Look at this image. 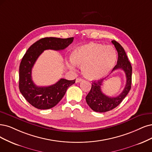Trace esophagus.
Instances as JSON below:
<instances>
[{
	"label": "esophagus",
	"mask_w": 152,
	"mask_h": 152,
	"mask_svg": "<svg viewBox=\"0 0 152 152\" xmlns=\"http://www.w3.org/2000/svg\"><path fill=\"white\" fill-rule=\"evenodd\" d=\"M81 81H83V79H82V78H81V77H78V78H77V79L76 80V83H80Z\"/></svg>",
	"instance_id": "obj_1"
}]
</instances>
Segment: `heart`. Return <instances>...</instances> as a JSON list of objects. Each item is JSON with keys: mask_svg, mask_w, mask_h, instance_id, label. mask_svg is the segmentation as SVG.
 I'll list each match as a JSON object with an SVG mask.
<instances>
[{"mask_svg": "<svg viewBox=\"0 0 152 152\" xmlns=\"http://www.w3.org/2000/svg\"><path fill=\"white\" fill-rule=\"evenodd\" d=\"M72 63L81 67L83 75L89 80L100 79L113 68L116 60L115 49L110 46L90 42L73 49L70 55ZM70 68L75 67L68 64Z\"/></svg>", "mask_w": 152, "mask_h": 152, "instance_id": "b5f03b06", "label": "heart"}]
</instances>
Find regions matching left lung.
<instances>
[{"mask_svg":"<svg viewBox=\"0 0 152 152\" xmlns=\"http://www.w3.org/2000/svg\"><path fill=\"white\" fill-rule=\"evenodd\" d=\"M111 42L114 44L118 55L117 64L112 71L116 69H122L124 71L126 75V83L124 89L116 97H109L102 93L101 86L102 85L103 79L98 80L97 81H94L92 83L91 90L86 97V101L89 107L93 111L99 113H104L116 108L126 97L131 89L132 65L128 59L124 49L121 45L115 40L111 41Z\"/></svg>","mask_w":152,"mask_h":152,"instance_id":"8db88e82","label":"left lung"}]
</instances>
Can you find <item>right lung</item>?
<instances>
[{"label":"right lung","mask_w":152,"mask_h":152,"mask_svg":"<svg viewBox=\"0 0 152 152\" xmlns=\"http://www.w3.org/2000/svg\"><path fill=\"white\" fill-rule=\"evenodd\" d=\"M74 37L61 39L44 37L34 43L27 49L19 66V90L32 106L40 110L50 109L63 98L66 90L75 83V80L62 78L49 86H37L32 80V69L36 60L44 50H63L71 44Z\"/></svg>","instance_id":"1"}]
</instances>
